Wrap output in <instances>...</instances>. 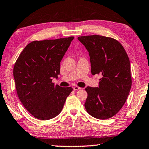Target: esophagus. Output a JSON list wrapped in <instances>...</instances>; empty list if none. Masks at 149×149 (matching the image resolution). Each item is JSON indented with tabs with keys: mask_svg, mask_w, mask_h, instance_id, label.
<instances>
[{
	"mask_svg": "<svg viewBox=\"0 0 149 149\" xmlns=\"http://www.w3.org/2000/svg\"><path fill=\"white\" fill-rule=\"evenodd\" d=\"M79 89H81V88H79V87L78 86H74L73 88L74 91H77V90H79Z\"/></svg>",
	"mask_w": 149,
	"mask_h": 149,
	"instance_id": "obj_1",
	"label": "esophagus"
}]
</instances>
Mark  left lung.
Returning a JSON list of instances; mask_svg holds the SVG:
<instances>
[{"instance_id": "1", "label": "left lung", "mask_w": 149, "mask_h": 149, "mask_svg": "<svg viewBox=\"0 0 149 149\" xmlns=\"http://www.w3.org/2000/svg\"><path fill=\"white\" fill-rule=\"evenodd\" d=\"M78 40L89 52L91 74H101L98 88L87 87L86 109L99 119L114 116L127 100L132 86L130 63L122 45L113 38L99 35Z\"/></svg>"}]
</instances>
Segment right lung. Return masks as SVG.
<instances>
[{
    "instance_id": "right-lung-1",
    "label": "right lung",
    "mask_w": 149,
    "mask_h": 149,
    "mask_svg": "<svg viewBox=\"0 0 149 149\" xmlns=\"http://www.w3.org/2000/svg\"><path fill=\"white\" fill-rule=\"evenodd\" d=\"M74 37L33 41L19 55L13 68L19 99L28 111L40 120L56 117L72 88L54 86L60 61Z\"/></svg>"
}]
</instances>
